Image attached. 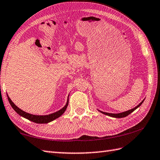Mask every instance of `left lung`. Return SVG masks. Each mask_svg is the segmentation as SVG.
<instances>
[{"label":"left lung","mask_w":160,"mask_h":160,"mask_svg":"<svg viewBox=\"0 0 160 160\" xmlns=\"http://www.w3.org/2000/svg\"><path fill=\"white\" fill-rule=\"evenodd\" d=\"M143 101H144V100H143V101H142V102H141L139 103V104L137 106V107L134 108L132 109H130V110H128V111L124 112H121V113H118V114H112V113H108V112H101V111H100V110H99V111L101 112V113L104 114H105V115L109 116V117H114V118H123V117H127L128 115H129L130 114L132 113V112H134V110H135V109H136L137 108H138L139 107V106L142 104Z\"/></svg>","instance_id":"1"}]
</instances>
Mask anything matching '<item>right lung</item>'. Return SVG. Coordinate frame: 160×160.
Wrapping results in <instances>:
<instances>
[{
	"label": "right lung",
	"instance_id": "1",
	"mask_svg": "<svg viewBox=\"0 0 160 160\" xmlns=\"http://www.w3.org/2000/svg\"><path fill=\"white\" fill-rule=\"evenodd\" d=\"M8 101L10 103L11 106L14 109V111L17 112V114H19L21 117H23L24 118H27V119L30 120L32 122H34V123H49L53 120L56 119L58 117H60L62 114H63L64 112H65L66 109H67V108L68 104V98L67 100V102L64 107L61 109L60 110L58 111L57 112H55V113H52L48 115H45V116H38V115H33V114H30L29 113H27V112H24L23 110H21V109L18 108L17 105H15L14 103L12 101V100L9 98V97L8 96Z\"/></svg>",
	"mask_w": 160,
	"mask_h": 160
}]
</instances>
